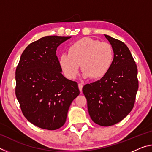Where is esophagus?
I'll use <instances>...</instances> for the list:
<instances>
[{
  "label": "esophagus",
  "mask_w": 152,
  "mask_h": 152,
  "mask_svg": "<svg viewBox=\"0 0 152 152\" xmlns=\"http://www.w3.org/2000/svg\"><path fill=\"white\" fill-rule=\"evenodd\" d=\"M82 87H83V85H82V84L79 83L78 84V88H79V90H80V92H82Z\"/></svg>",
  "instance_id": "34e87169"
}]
</instances>
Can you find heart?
I'll list each match as a JSON object with an SVG mask.
<instances>
[{
	"label": "heart",
	"instance_id": "heart-1",
	"mask_svg": "<svg viewBox=\"0 0 152 152\" xmlns=\"http://www.w3.org/2000/svg\"><path fill=\"white\" fill-rule=\"evenodd\" d=\"M67 52L60 56L58 63L64 75L70 79L78 76L80 64L84 78L101 79L109 72L114 61V52L109 43L89 37L72 43Z\"/></svg>",
	"mask_w": 152,
	"mask_h": 152
}]
</instances>
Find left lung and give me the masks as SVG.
Listing matches in <instances>:
<instances>
[{"label":"left lung","mask_w":152,"mask_h":152,"mask_svg":"<svg viewBox=\"0 0 152 152\" xmlns=\"http://www.w3.org/2000/svg\"><path fill=\"white\" fill-rule=\"evenodd\" d=\"M104 35L114 52L112 67L103 78L84 85L82 92L92 120L107 127L120 122L132 111L138 80L137 66L127 46L109 35Z\"/></svg>","instance_id":"obj_1"}]
</instances>
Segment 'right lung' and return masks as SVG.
Returning <instances> with one entry per match:
<instances>
[{
  "label": "right lung",
  "mask_w": 152,
  "mask_h": 152,
  "mask_svg": "<svg viewBox=\"0 0 152 152\" xmlns=\"http://www.w3.org/2000/svg\"><path fill=\"white\" fill-rule=\"evenodd\" d=\"M71 36H45L25 48L15 72V94L25 118L38 127L56 130L65 123L78 83L61 74L57 48Z\"/></svg>",
  "instance_id": "obj_1"
}]
</instances>
